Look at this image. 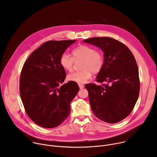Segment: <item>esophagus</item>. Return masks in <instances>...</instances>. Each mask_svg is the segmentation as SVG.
I'll return each instance as SVG.
<instances>
[{"mask_svg": "<svg viewBox=\"0 0 157 157\" xmlns=\"http://www.w3.org/2000/svg\"><path fill=\"white\" fill-rule=\"evenodd\" d=\"M79 86L80 89H82L84 87V84H79Z\"/></svg>", "mask_w": 157, "mask_h": 157, "instance_id": "34e87169", "label": "esophagus"}]
</instances>
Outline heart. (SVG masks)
<instances>
[{
	"label": "heart",
	"instance_id": "heart-1",
	"mask_svg": "<svg viewBox=\"0 0 157 157\" xmlns=\"http://www.w3.org/2000/svg\"><path fill=\"white\" fill-rule=\"evenodd\" d=\"M73 58L66 53L61 54L59 64L63 69L67 71L73 70L75 61L82 60L81 71L71 73L67 76V79L77 83H84L91 78L92 73H99L102 70L105 59L103 53L95 50L93 47L81 44L75 48L73 51Z\"/></svg>",
	"mask_w": 157,
	"mask_h": 157
}]
</instances>
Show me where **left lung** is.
I'll use <instances>...</instances> for the list:
<instances>
[{
	"instance_id": "obj_1",
	"label": "left lung",
	"mask_w": 157,
	"mask_h": 157,
	"mask_svg": "<svg viewBox=\"0 0 157 157\" xmlns=\"http://www.w3.org/2000/svg\"><path fill=\"white\" fill-rule=\"evenodd\" d=\"M83 42L104 52V66L96 76L101 85H85L94 115L109 123H118L130 115L138 98V68L131 51L122 42L108 37H93Z\"/></svg>"
}]
</instances>
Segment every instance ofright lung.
I'll return each mask as SVG.
<instances>
[{"mask_svg": "<svg viewBox=\"0 0 157 157\" xmlns=\"http://www.w3.org/2000/svg\"><path fill=\"white\" fill-rule=\"evenodd\" d=\"M75 41H47L29 56L22 67V101L28 117L41 127L60 125L69 116L70 103L79 90L73 81L59 86L66 78V71L59 64L60 56Z\"/></svg>", "mask_w": 157, "mask_h": 157, "instance_id": "1", "label": "right lung"}]
</instances>
